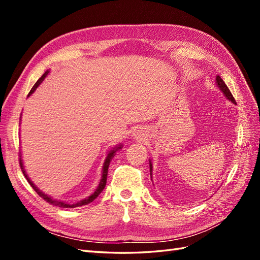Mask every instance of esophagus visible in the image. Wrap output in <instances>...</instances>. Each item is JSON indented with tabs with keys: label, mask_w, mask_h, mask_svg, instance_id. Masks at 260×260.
Wrapping results in <instances>:
<instances>
[{
	"label": "esophagus",
	"mask_w": 260,
	"mask_h": 260,
	"mask_svg": "<svg viewBox=\"0 0 260 260\" xmlns=\"http://www.w3.org/2000/svg\"><path fill=\"white\" fill-rule=\"evenodd\" d=\"M141 133H142V132H141V130H136L135 133H133V136H135L136 139H141V137L143 136V135H141Z\"/></svg>",
	"instance_id": "1"
}]
</instances>
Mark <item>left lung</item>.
I'll list each match as a JSON object with an SVG mask.
<instances>
[{
    "label": "left lung",
    "instance_id": "left-lung-1",
    "mask_svg": "<svg viewBox=\"0 0 260 260\" xmlns=\"http://www.w3.org/2000/svg\"><path fill=\"white\" fill-rule=\"evenodd\" d=\"M216 83L218 84V88L222 91V93L224 94L225 98L229 100V101H231L233 104H237V102H235V100H234V98L232 95V93L230 92L229 88H228L226 84L224 83V81L221 79V78H220V76L216 77ZM152 168H153L152 162H151V160H149V174H151V178H152V171H153Z\"/></svg>",
    "mask_w": 260,
    "mask_h": 260
}]
</instances>
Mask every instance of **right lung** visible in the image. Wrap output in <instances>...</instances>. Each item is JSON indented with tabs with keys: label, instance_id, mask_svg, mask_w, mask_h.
I'll return each mask as SVG.
<instances>
[{
	"label": "right lung",
	"instance_id": "1",
	"mask_svg": "<svg viewBox=\"0 0 260 260\" xmlns=\"http://www.w3.org/2000/svg\"><path fill=\"white\" fill-rule=\"evenodd\" d=\"M48 74H49V72H45V73L42 75V77L40 78V79H39V80L35 83V85L32 86V89L30 90V92H29V94H28V96L31 95V94H32V93L35 92V90L38 88L39 84H40V83L44 80V78L46 77V75H48ZM121 147H122V145L119 144L118 146H116V148H113L112 151L107 154V157H106V159H105L104 165H103V172H102V179H101V181H100L99 186L96 187V190L94 191V193H92V194L89 196V198H86V199H84V200H82V201H80V202H78V203H76V204H73V205H70V204H67V203H65V202H60V201H57V200H54V199L50 198L49 195H46V194H44L42 191L39 190L38 186H36V185L34 184L32 181H31V180L29 179L28 175L26 174V170L23 169V165H22V160H21V156H20V155H19V157H20V158H19V165H20V168H21V171H22L23 176H25V178L27 179L29 184H30L31 186H32L34 190L38 193V195L40 196V198H42L44 201L50 203L51 205H54V206H58V207H62V208H75V207H79V206H82V205H88L89 203H91V202H93L94 200H95V199L98 198V196L100 195V193L104 190V187H105V185H106V180H107V172H108L109 162L112 161L113 157L115 156L116 152L118 151V149H120Z\"/></svg>",
	"mask_w": 260,
	"mask_h": 260
}]
</instances>
